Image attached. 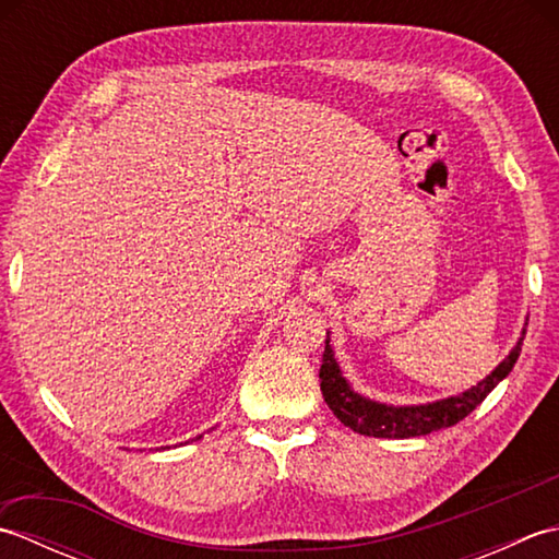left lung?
I'll return each mask as SVG.
<instances>
[{
	"label": "left lung",
	"instance_id": "left-lung-1",
	"mask_svg": "<svg viewBox=\"0 0 559 559\" xmlns=\"http://www.w3.org/2000/svg\"><path fill=\"white\" fill-rule=\"evenodd\" d=\"M521 343H524V338L516 343V348L507 355L492 374H488L483 382H478V386H471L459 396L427 403V406L394 408V406H382V403L367 401L355 394L346 379L341 377L334 350H331L329 336H326L322 367H319L322 394L336 418L346 427H350L353 432H360L367 437H389V439L423 437V435H430L437 430H444V427L456 425L466 418L468 413L476 411L485 401V396H488L490 391L500 384L509 372H512L514 362L519 360Z\"/></svg>",
	"mask_w": 559,
	"mask_h": 559
}]
</instances>
